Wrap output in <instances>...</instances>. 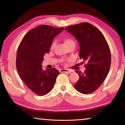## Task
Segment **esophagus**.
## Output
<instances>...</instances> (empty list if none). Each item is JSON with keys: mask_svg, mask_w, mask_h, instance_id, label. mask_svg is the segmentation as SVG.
<instances>
[{"mask_svg": "<svg viewBox=\"0 0 125 125\" xmlns=\"http://www.w3.org/2000/svg\"><path fill=\"white\" fill-rule=\"evenodd\" d=\"M59 72L61 73H71V71L68 69H61L59 70Z\"/></svg>", "mask_w": 125, "mask_h": 125, "instance_id": "1", "label": "esophagus"}]
</instances>
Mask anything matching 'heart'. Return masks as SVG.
Returning <instances> with one entry per match:
<instances>
[{
	"label": "heart",
	"instance_id": "b5f03b06",
	"mask_svg": "<svg viewBox=\"0 0 125 125\" xmlns=\"http://www.w3.org/2000/svg\"><path fill=\"white\" fill-rule=\"evenodd\" d=\"M64 42L65 43V44H66L67 47H68L69 45L73 44V43H75L74 41L71 38H66L64 40ZM55 46V43L53 42L52 44V45H51V49H54Z\"/></svg>",
	"mask_w": 125,
	"mask_h": 125
}]
</instances>
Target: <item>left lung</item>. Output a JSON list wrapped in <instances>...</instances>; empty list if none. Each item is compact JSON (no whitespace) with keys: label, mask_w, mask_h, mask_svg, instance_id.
Wrapping results in <instances>:
<instances>
[{"label":"left lung","mask_w":125,"mask_h":125,"mask_svg":"<svg viewBox=\"0 0 125 125\" xmlns=\"http://www.w3.org/2000/svg\"><path fill=\"white\" fill-rule=\"evenodd\" d=\"M65 29L78 41L82 63L87 62L83 73L76 71L80 78L74 87L81 94H91L102 84L110 70L111 52L108 43L101 31L88 23L72 25Z\"/></svg>","instance_id":"1"}]
</instances>
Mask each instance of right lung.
I'll return each instance as SVG.
<instances>
[{"label":"right lung","instance_id":"1","mask_svg":"<svg viewBox=\"0 0 125 125\" xmlns=\"http://www.w3.org/2000/svg\"><path fill=\"white\" fill-rule=\"evenodd\" d=\"M63 29L39 25L27 33L18 48L16 67L20 77L29 90L39 96L52 90L59 74L54 68L44 71L42 62L44 54L50 51L54 38Z\"/></svg>","mask_w":125,"mask_h":125}]
</instances>
